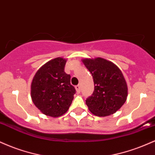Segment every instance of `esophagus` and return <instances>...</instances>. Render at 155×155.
<instances>
[{"mask_svg": "<svg viewBox=\"0 0 155 155\" xmlns=\"http://www.w3.org/2000/svg\"><path fill=\"white\" fill-rule=\"evenodd\" d=\"M75 89L77 93H80V92H81V87H80V85H76L75 87Z\"/></svg>", "mask_w": 155, "mask_h": 155, "instance_id": "1", "label": "esophagus"}]
</instances>
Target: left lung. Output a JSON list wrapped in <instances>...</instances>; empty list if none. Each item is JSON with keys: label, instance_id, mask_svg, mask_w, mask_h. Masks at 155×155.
<instances>
[{"label": "left lung", "instance_id": "1", "mask_svg": "<svg viewBox=\"0 0 155 155\" xmlns=\"http://www.w3.org/2000/svg\"><path fill=\"white\" fill-rule=\"evenodd\" d=\"M93 78L95 90L86 100L89 110L95 116L106 117L118 111L127 97V85L117 65L102 58L81 60Z\"/></svg>", "mask_w": 155, "mask_h": 155}]
</instances>
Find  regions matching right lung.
<instances>
[{"label":"right lung","instance_id":"1","mask_svg":"<svg viewBox=\"0 0 155 155\" xmlns=\"http://www.w3.org/2000/svg\"><path fill=\"white\" fill-rule=\"evenodd\" d=\"M67 60L52 59L35 73L31 83L33 103L44 114L58 117L66 113L76 90L71 84V76L64 71Z\"/></svg>","mask_w":155,"mask_h":155}]
</instances>
